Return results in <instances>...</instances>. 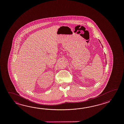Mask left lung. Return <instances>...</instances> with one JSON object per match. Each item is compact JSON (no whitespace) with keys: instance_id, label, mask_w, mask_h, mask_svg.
<instances>
[{"instance_id":"1","label":"left lung","mask_w":124,"mask_h":124,"mask_svg":"<svg viewBox=\"0 0 124 124\" xmlns=\"http://www.w3.org/2000/svg\"><path fill=\"white\" fill-rule=\"evenodd\" d=\"M100 43H101V42H100ZM102 47H103V46H102ZM105 62H106V61H105Z\"/></svg>"}]
</instances>
